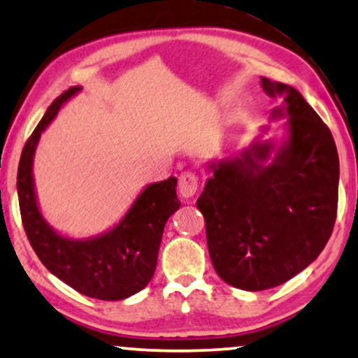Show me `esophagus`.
Here are the masks:
<instances>
[{
  "label": "esophagus",
  "instance_id": "obj_1",
  "mask_svg": "<svg viewBox=\"0 0 358 358\" xmlns=\"http://www.w3.org/2000/svg\"><path fill=\"white\" fill-rule=\"evenodd\" d=\"M178 192H180V196L185 198V199L193 198L194 194L198 193V178H196V175L192 173V171H185V173L180 176Z\"/></svg>",
  "mask_w": 358,
  "mask_h": 358
}]
</instances>
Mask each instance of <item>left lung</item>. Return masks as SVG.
Returning <instances> with one entry per match:
<instances>
[{"label": "left lung", "instance_id": "left-lung-1", "mask_svg": "<svg viewBox=\"0 0 358 358\" xmlns=\"http://www.w3.org/2000/svg\"><path fill=\"white\" fill-rule=\"evenodd\" d=\"M260 85L270 98L283 99L270 119L288 117L287 136L280 144L255 139L211 162L196 201L214 270L245 292L278 287L317 259L334 229L339 193V155L329 127L298 90L265 76Z\"/></svg>", "mask_w": 358, "mask_h": 358}]
</instances>
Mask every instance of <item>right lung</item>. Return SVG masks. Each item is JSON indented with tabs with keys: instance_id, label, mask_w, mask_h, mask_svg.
<instances>
[{
	"instance_id": "obj_1",
	"label": "right lung",
	"mask_w": 358,
	"mask_h": 358,
	"mask_svg": "<svg viewBox=\"0 0 358 358\" xmlns=\"http://www.w3.org/2000/svg\"><path fill=\"white\" fill-rule=\"evenodd\" d=\"M82 90L71 87L62 93L24 145L17 169L19 209L32 249L52 275L85 296L119 301L149 285L165 224L182 203L176 196V178L170 176L147 185L121 221L98 236L75 239L57 232L45 221L32 175L36 149L60 108Z\"/></svg>"
}]
</instances>
